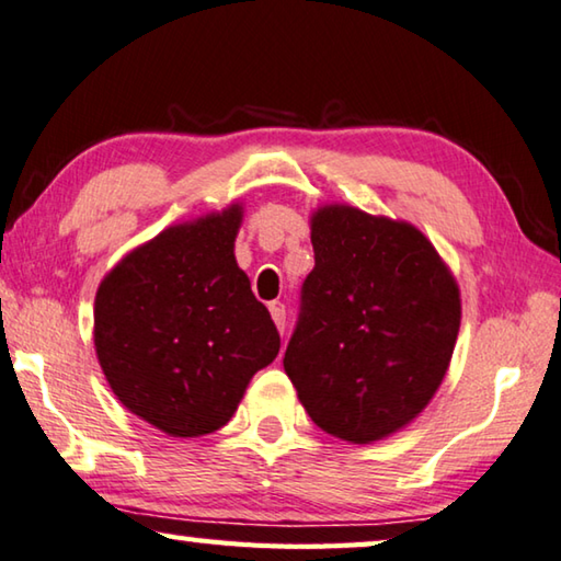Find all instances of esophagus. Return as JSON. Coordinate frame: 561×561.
<instances>
[{"mask_svg":"<svg viewBox=\"0 0 561 561\" xmlns=\"http://www.w3.org/2000/svg\"><path fill=\"white\" fill-rule=\"evenodd\" d=\"M268 310H271V318H273L275 328H278L280 333H283V330H286V306H283V302L275 300V302H271Z\"/></svg>","mask_w":561,"mask_h":561,"instance_id":"esophagus-1","label":"esophagus"}]
</instances>
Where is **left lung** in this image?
Here are the masks:
<instances>
[{
    "mask_svg": "<svg viewBox=\"0 0 561 561\" xmlns=\"http://www.w3.org/2000/svg\"><path fill=\"white\" fill-rule=\"evenodd\" d=\"M316 268L283 367L328 435L367 445L415 420L443 382L460 330V288L405 220L353 206L310 218Z\"/></svg>",
    "mask_w": 561,
    "mask_h": 561,
    "instance_id": "1",
    "label": "left lung"
}]
</instances>
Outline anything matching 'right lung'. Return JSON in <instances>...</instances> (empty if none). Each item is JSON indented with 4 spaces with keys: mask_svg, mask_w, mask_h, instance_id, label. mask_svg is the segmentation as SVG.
Instances as JSON below:
<instances>
[{
    "mask_svg": "<svg viewBox=\"0 0 561 561\" xmlns=\"http://www.w3.org/2000/svg\"><path fill=\"white\" fill-rule=\"evenodd\" d=\"M243 208L186 220L101 280L94 345L122 405L171 437L224 427L248 382L280 351L268 308L238 268Z\"/></svg>",
    "mask_w": 561,
    "mask_h": 561,
    "instance_id": "right-lung-1",
    "label": "right lung"
}]
</instances>
